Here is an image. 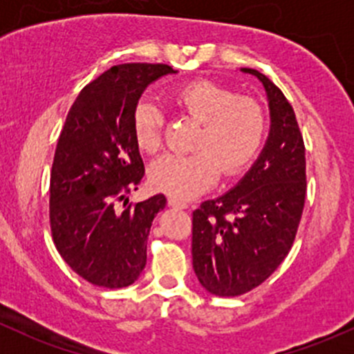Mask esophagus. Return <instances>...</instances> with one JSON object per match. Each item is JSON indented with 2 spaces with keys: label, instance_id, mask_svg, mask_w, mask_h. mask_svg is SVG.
I'll use <instances>...</instances> for the list:
<instances>
[{
  "label": "esophagus",
  "instance_id": "1",
  "mask_svg": "<svg viewBox=\"0 0 354 354\" xmlns=\"http://www.w3.org/2000/svg\"><path fill=\"white\" fill-rule=\"evenodd\" d=\"M167 202H169L171 207H178V209H188V203L183 202V200H180V198L169 197L167 198Z\"/></svg>",
  "mask_w": 354,
  "mask_h": 354
}]
</instances>
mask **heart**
Wrapping results in <instances>:
<instances>
[{
    "label": "heart",
    "mask_w": 354,
    "mask_h": 354,
    "mask_svg": "<svg viewBox=\"0 0 354 354\" xmlns=\"http://www.w3.org/2000/svg\"><path fill=\"white\" fill-rule=\"evenodd\" d=\"M176 108L198 121L192 156L166 154L152 162L149 180L157 190L190 198L216 183L219 169L226 176L241 173L259 154L266 135V116L259 102L236 97L212 82H192L173 95ZM133 135L144 152L154 154L162 142V113L144 99L133 113Z\"/></svg>",
    "instance_id": "obj_1"
}]
</instances>
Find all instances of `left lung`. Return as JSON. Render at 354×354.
Instances as JSON below:
<instances>
[{
  "label": "left lung",
  "instance_id": "left-lung-1",
  "mask_svg": "<svg viewBox=\"0 0 354 354\" xmlns=\"http://www.w3.org/2000/svg\"><path fill=\"white\" fill-rule=\"evenodd\" d=\"M270 128L248 173L194 212L192 257L198 283L216 296H240L262 284L291 250L306 195L305 145L295 111L260 71Z\"/></svg>",
  "mask_w": 354,
  "mask_h": 354
}]
</instances>
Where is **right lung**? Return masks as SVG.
Returning a JSON list of instances; mask_svg holds the SVG:
<instances>
[{
	"instance_id": "right-lung-1",
	"label": "right lung",
	"mask_w": 354,
	"mask_h": 354,
	"mask_svg": "<svg viewBox=\"0 0 354 354\" xmlns=\"http://www.w3.org/2000/svg\"><path fill=\"white\" fill-rule=\"evenodd\" d=\"M169 73L178 71L159 63L113 66L85 85L68 111L49 187L53 240L68 266L95 286H130L147 263L149 231L166 197L123 210L116 200L144 178L133 135L138 99Z\"/></svg>"
}]
</instances>
